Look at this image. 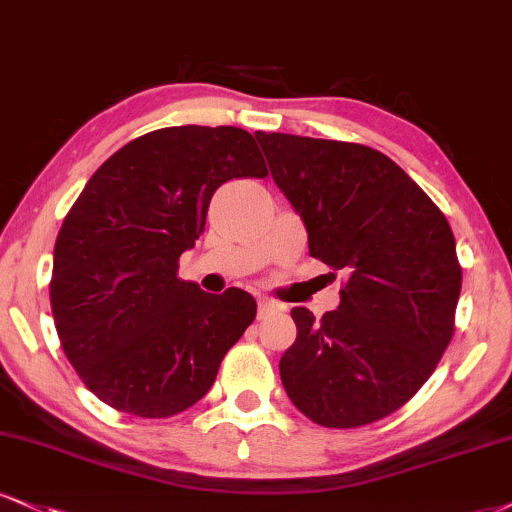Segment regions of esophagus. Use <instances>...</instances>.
Wrapping results in <instances>:
<instances>
[{"mask_svg":"<svg viewBox=\"0 0 512 512\" xmlns=\"http://www.w3.org/2000/svg\"><path fill=\"white\" fill-rule=\"evenodd\" d=\"M277 311H282V306L280 304H275L273 299H266V296H263V299H258V318H268L270 313H277Z\"/></svg>","mask_w":512,"mask_h":512,"instance_id":"34e87169","label":"esophagus"}]
</instances>
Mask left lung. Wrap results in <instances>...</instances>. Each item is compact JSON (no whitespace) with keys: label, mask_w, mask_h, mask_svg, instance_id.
I'll use <instances>...</instances> for the list:
<instances>
[{"label":"left lung","mask_w":512,"mask_h":512,"mask_svg":"<svg viewBox=\"0 0 512 512\" xmlns=\"http://www.w3.org/2000/svg\"><path fill=\"white\" fill-rule=\"evenodd\" d=\"M256 140L311 256L346 273L337 311L315 320L292 308L287 396L323 427L387 418L430 380L453 337L463 273L449 220L382 151L285 132Z\"/></svg>","instance_id":"left-lung-1"}]
</instances>
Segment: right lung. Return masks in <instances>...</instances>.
<instances>
[{
    "label": "right lung",
    "instance_id": "right-lung-1",
    "mask_svg": "<svg viewBox=\"0 0 512 512\" xmlns=\"http://www.w3.org/2000/svg\"><path fill=\"white\" fill-rule=\"evenodd\" d=\"M266 175L254 137L232 125L147 132L99 166L63 220L49 285L63 351L94 396L170 418L211 389L256 301L201 292L178 258L223 182Z\"/></svg>",
    "mask_w": 512,
    "mask_h": 512
}]
</instances>
